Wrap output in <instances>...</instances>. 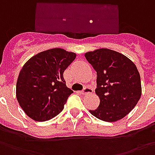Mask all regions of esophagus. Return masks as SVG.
<instances>
[{"label":"esophagus","instance_id":"34e87169","mask_svg":"<svg viewBox=\"0 0 155 155\" xmlns=\"http://www.w3.org/2000/svg\"><path fill=\"white\" fill-rule=\"evenodd\" d=\"M92 92V89L91 87H86L83 88L82 91H81V93L82 94H87V93H91Z\"/></svg>","mask_w":155,"mask_h":155}]
</instances>
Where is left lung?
Returning <instances> with one entry per match:
<instances>
[{"label": "left lung", "instance_id": "8db88e82", "mask_svg": "<svg viewBox=\"0 0 155 155\" xmlns=\"http://www.w3.org/2000/svg\"><path fill=\"white\" fill-rule=\"evenodd\" d=\"M85 58L97 72L96 93L100 105L91 115L113 122L129 114L141 97L140 73L128 58L108 48L87 52Z\"/></svg>", "mask_w": 155, "mask_h": 155}]
</instances>
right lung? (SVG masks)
I'll return each instance as SVG.
<instances>
[{"label":"right lung","instance_id":"add662e5","mask_svg":"<svg viewBox=\"0 0 155 155\" xmlns=\"http://www.w3.org/2000/svg\"><path fill=\"white\" fill-rule=\"evenodd\" d=\"M76 54L55 48L33 56L20 70L16 98L25 113L36 121L54 118L64 110L73 91L67 87L64 72Z\"/></svg>","mask_w":155,"mask_h":155}]
</instances>
